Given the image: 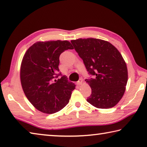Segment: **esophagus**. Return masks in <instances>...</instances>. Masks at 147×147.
<instances>
[{"mask_svg": "<svg viewBox=\"0 0 147 147\" xmlns=\"http://www.w3.org/2000/svg\"><path fill=\"white\" fill-rule=\"evenodd\" d=\"M82 83H83V80L82 79H80L77 82V85H80L82 84Z\"/></svg>", "mask_w": 147, "mask_h": 147, "instance_id": "obj_1", "label": "esophagus"}]
</instances>
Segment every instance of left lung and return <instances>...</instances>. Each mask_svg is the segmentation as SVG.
Segmentation results:
<instances>
[{
    "label": "left lung",
    "mask_w": 147,
    "mask_h": 147,
    "mask_svg": "<svg viewBox=\"0 0 147 147\" xmlns=\"http://www.w3.org/2000/svg\"><path fill=\"white\" fill-rule=\"evenodd\" d=\"M71 42L92 76L85 80L92 90L87 101L96 108L113 107L123 96L128 80L127 65L121 53L100 39L79 38Z\"/></svg>",
    "instance_id": "obj_1"
}]
</instances>
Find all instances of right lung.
I'll return each mask as SVG.
<instances>
[{
  "mask_svg": "<svg viewBox=\"0 0 147 147\" xmlns=\"http://www.w3.org/2000/svg\"><path fill=\"white\" fill-rule=\"evenodd\" d=\"M74 49L67 40L38 42L29 48L20 67L24 94L37 110L53 114L69 103L75 85L59 71L61 53ZM58 76L60 79L56 80Z\"/></svg>",
  "mask_w": 147,
  "mask_h": 147,
  "instance_id": "add662e5",
  "label": "right lung"
}]
</instances>
